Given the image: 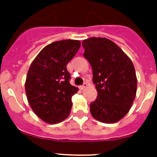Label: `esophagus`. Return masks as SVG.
Returning a JSON list of instances; mask_svg holds the SVG:
<instances>
[{"mask_svg":"<svg viewBox=\"0 0 157 157\" xmlns=\"http://www.w3.org/2000/svg\"><path fill=\"white\" fill-rule=\"evenodd\" d=\"M87 86H88V83H87V82H85L82 86H80V89H81V90H85V89L87 87Z\"/></svg>","mask_w":157,"mask_h":157,"instance_id":"obj_1","label":"esophagus"}]
</instances>
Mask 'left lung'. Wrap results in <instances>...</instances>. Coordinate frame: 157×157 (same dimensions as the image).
<instances>
[{
    "label": "left lung",
    "instance_id": "8db88e82",
    "mask_svg": "<svg viewBox=\"0 0 157 157\" xmlns=\"http://www.w3.org/2000/svg\"><path fill=\"white\" fill-rule=\"evenodd\" d=\"M84 57L93 70V83L98 92L90 103L92 117L112 124L129 112L137 92L134 64L121 48L105 37H91L82 41Z\"/></svg>",
    "mask_w": 157,
    "mask_h": 157
}]
</instances>
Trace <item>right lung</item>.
<instances>
[{
  "mask_svg": "<svg viewBox=\"0 0 157 157\" xmlns=\"http://www.w3.org/2000/svg\"><path fill=\"white\" fill-rule=\"evenodd\" d=\"M81 46V41L63 40L40 50L28 69L25 91L36 116L48 124H57L69 117L71 97L78 88L69 83L67 65Z\"/></svg>",
  "mask_w": 157,
  "mask_h": 157,
  "instance_id": "obj_1",
  "label": "right lung"
}]
</instances>
